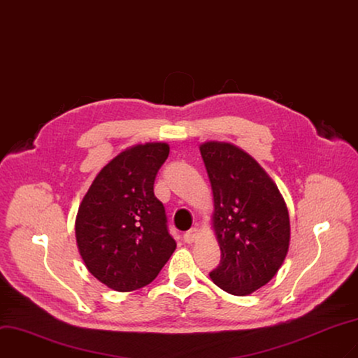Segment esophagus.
I'll return each mask as SVG.
<instances>
[{
  "label": "esophagus",
  "mask_w": 358,
  "mask_h": 358,
  "mask_svg": "<svg viewBox=\"0 0 358 358\" xmlns=\"http://www.w3.org/2000/svg\"><path fill=\"white\" fill-rule=\"evenodd\" d=\"M197 234H199L197 233V229H190L182 234V241L186 243H193L197 239Z\"/></svg>",
  "instance_id": "34e87169"
}]
</instances>
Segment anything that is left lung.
<instances>
[{
    "mask_svg": "<svg viewBox=\"0 0 358 358\" xmlns=\"http://www.w3.org/2000/svg\"><path fill=\"white\" fill-rule=\"evenodd\" d=\"M201 155L214 193L221 249V261L209 277L231 295H249L267 285L286 258V203L267 172L236 145L209 141L201 145Z\"/></svg>",
    "mask_w": 358,
    "mask_h": 358,
    "instance_id": "8db88e82",
    "label": "left lung"
}]
</instances>
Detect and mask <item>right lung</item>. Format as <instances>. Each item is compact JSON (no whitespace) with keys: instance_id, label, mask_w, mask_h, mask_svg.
<instances>
[{"instance_id":"obj_1","label":"right lung","mask_w":358,"mask_h":358,"mask_svg":"<svg viewBox=\"0 0 358 358\" xmlns=\"http://www.w3.org/2000/svg\"><path fill=\"white\" fill-rule=\"evenodd\" d=\"M168 155L165 143L121 152L99 172L79 205V254L88 271L117 292L153 282L176 250L165 208L153 192Z\"/></svg>"}]
</instances>
